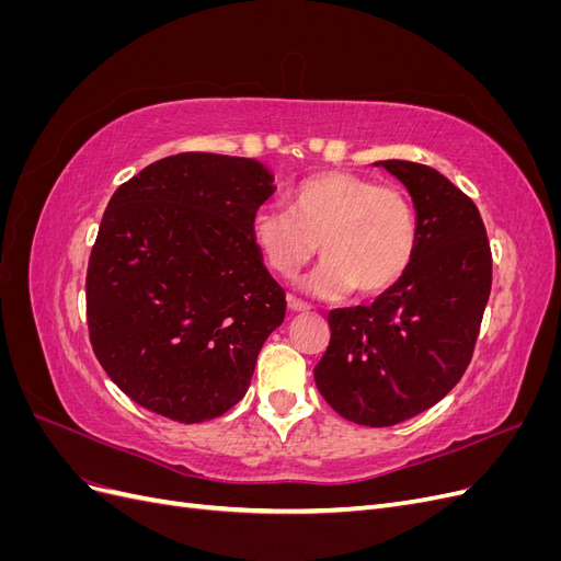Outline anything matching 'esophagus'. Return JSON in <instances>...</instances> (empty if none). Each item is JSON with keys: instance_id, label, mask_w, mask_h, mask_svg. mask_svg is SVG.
Wrapping results in <instances>:
<instances>
[{"instance_id": "esophagus-1", "label": "esophagus", "mask_w": 561, "mask_h": 561, "mask_svg": "<svg viewBox=\"0 0 561 561\" xmlns=\"http://www.w3.org/2000/svg\"><path fill=\"white\" fill-rule=\"evenodd\" d=\"M287 307H290V311H295V313H304V311H309L311 307L307 301H301V299H297V297H287Z\"/></svg>"}]
</instances>
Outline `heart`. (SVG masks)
<instances>
[{
    "label": "heart",
    "instance_id": "heart-1",
    "mask_svg": "<svg viewBox=\"0 0 561 561\" xmlns=\"http://www.w3.org/2000/svg\"><path fill=\"white\" fill-rule=\"evenodd\" d=\"M250 231L268 268L285 278L318 250L325 260L301 287L325 299L390 290L410 268L419 241L416 213L404 192L346 171L301 180L287 208H260Z\"/></svg>",
    "mask_w": 561,
    "mask_h": 561
}]
</instances>
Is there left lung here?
I'll list each match as a JSON object with an SVG mask.
<instances>
[{
	"mask_svg": "<svg viewBox=\"0 0 561 561\" xmlns=\"http://www.w3.org/2000/svg\"><path fill=\"white\" fill-rule=\"evenodd\" d=\"M412 196L419 241L404 276L369 307L328 316L313 369L336 414L383 428L443 400L463 377L491 293V250L474 203L435 168L386 159Z\"/></svg>",
	"mask_w": 561,
	"mask_h": 561,
	"instance_id": "obj_1",
	"label": "left lung"
}]
</instances>
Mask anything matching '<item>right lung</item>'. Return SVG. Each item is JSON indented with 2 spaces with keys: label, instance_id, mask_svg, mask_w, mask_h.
<instances>
[{
  "label": "right lung",
  "instance_id": "1",
  "mask_svg": "<svg viewBox=\"0 0 561 561\" xmlns=\"http://www.w3.org/2000/svg\"><path fill=\"white\" fill-rule=\"evenodd\" d=\"M276 192L262 161L186 151L124 182L87 274L95 358L124 393L180 423L222 416L285 318L250 222Z\"/></svg>",
  "mask_w": 561,
  "mask_h": 561
}]
</instances>
